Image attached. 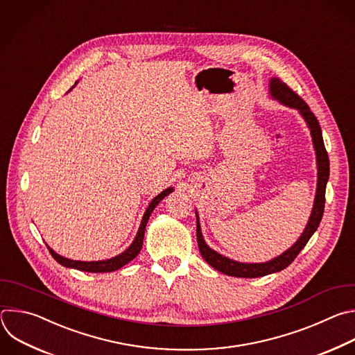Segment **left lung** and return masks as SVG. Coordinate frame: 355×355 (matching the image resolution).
<instances>
[{
    "label": "left lung",
    "instance_id": "8db88e82",
    "mask_svg": "<svg viewBox=\"0 0 355 355\" xmlns=\"http://www.w3.org/2000/svg\"><path fill=\"white\" fill-rule=\"evenodd\" d=\"M270 95L272 99L278 101L279 103H282L284 106L297 109L300 112V114L304 117V120L306 121L309 130H311V135H312V143H313V148L316 153V165H318V186H316V194H315V201H313V208L311 212L309 221L302 232V235L300 236V239L282 254L277 256L275 259L266 261V263H241V261H235L227 256L220 254L218 252L212 250L202 238L201 234V228H200V223H198V216L196 211V218H197V243H198V249L200 253L202 256V259L211 266L214 267L216 270L227 274V275H234V277H242V278H254V277H263L271 272H277L284 270L286 267H288L294 259L300 254V252L305 248V245L308 243V241L311 239V236L315 234V231L318 230L322 217H323V211H324V194H326V184L329 180V155L326 153L324 148V143H323V137H322V130L319 125L318 119L315 117V114L311 112L309 106L305 103V101H302L287 84L282 83L279 78H271L270 84Z\"/></svg>",
    "mask_w": 355,
    "mask_h": 355
}]
</instances>
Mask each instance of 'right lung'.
Masks as SVG:
<instances>
[{"mask_svg":"<svg viewBox=\"0 0 355 355\" xmlns=\"http://www.w3.org/2000/svg\"><path fill=\"white\" fill-rule=\"evenodd\" d=\"M77 85V83H76ZM74 85V87H76ZM73 87V88H74ZM71 88V89H73ZM69 89V91H71ZM173 191V187H168L165 189L164 191H161L157 197L153 198V201L150 202V205L147 207L146 212H144V217L143 220H141V224H139V228H138V232L132 241V243L123 252L120 253L119 256H114L112 259H107V260H99V261H81V260H71V259H67V257H62L60 254H57L50 246H47L49 252L51 253V256L54 257L55 261H58L61 266L64 267H68V268H77V270H81V271H88V272H110V271H116L119 268H121L124 264H127L128 261H131L132 259H135V256L139 253L141 248H143V241H144V234H146V227H147V223L150 220V216L151 212L154 211V208L159 204V201L162 198H165L169 193Z\"/></svg>","mask_w":355,"mask_h":355,"instance_id":"obj_1","label":"right lung"}]
</instances>
